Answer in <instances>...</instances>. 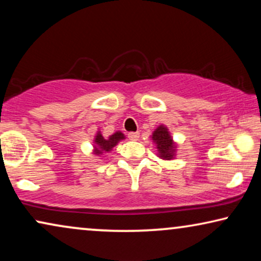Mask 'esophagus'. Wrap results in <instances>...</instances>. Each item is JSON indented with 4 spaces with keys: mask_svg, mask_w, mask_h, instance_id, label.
<instances>
[{
    "mask_svg": "<svg viewBox=\"0 0 261 261\" xmlns=\"http://www.w3.org/2000/svg\"><path fill=\"white\" fill-rule=\"evenodd\" d=\"M128 138H129V140H132V141L138 140L139 133H138V132H130V133H128Z\"/></svg>",
    "mask_w": 261,
    "mask_h": 261,
    "instance_id": "1",
    "label": "esophagus"
}]
</instances>
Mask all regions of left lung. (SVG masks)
Masks as SVG:
<instances>
[{
  "mask_svg": "<svg viewBox=\"0 0 261 261\" xmlns=\"http://www.w3.org/2000/svg\"><path fill=\"white\" fill-rule=\"evenodd\" d=\"M151 139L154 142L160 159L171 160L176 158L177 144L173 141V138L171 137L169 128L166 126L160 124L156 127L151 135Z\"/></svg>",
  "mask_w": 261,
  "mask_h": 261,
  "instance_id": "1",
  "label": "left lung"
}]
</instances>
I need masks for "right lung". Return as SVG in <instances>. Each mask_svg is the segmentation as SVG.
<instances>
[{"label": "right lung", "instance_id": "add662e5", "mask_svg": "<svg viewBox=\"0 0 261 261\" xmlns=\"http://www.w3.org/2000/svg\"><path fill=\"white\" fill-rule=\"evenodd\" d=\"M123 139L126 138H124V135L121 132H115L113 135L106 139L102 135L101 130H98L94 139V154L101 155L103 153L110 152L117 145V142L123 140Z\"/></svg>", "mask_w": 261, "mask_h": 261}]
</instances>
